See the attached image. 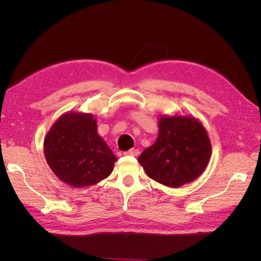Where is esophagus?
<instances>
[{"label":"esophagus","instance_id":"34e87169","mask_svg":"<svg viewBox=\"0 0 261 261\" xmlns=\"http://www.w3.org/2000/svg\"><path fill=\"white\" fill-rule=\"evenodd\" d=\"M138 153H139V151H138V149H129L128 151H126L125 152V154L126 155H133V156H136V155H138Z\"/></svg>","mask_w":261,"mask_h":261}]
</instances>
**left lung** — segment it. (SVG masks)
Returning <instances> with one entry per match:
<instances>
[{"mask_svg":"<svg viewBox=\"0 0 261 261\" xmlns=\"http://www.w3.org/2000/svg\"><path fill=\"white\" fill-rule=\"evenodd\" d=\"M158 126L155 143L138 158L147 175L172 188L198 178L211 156V141L202 123L191 114H163Z\"/></svg>","mask_w":261,"mask_h":261,"instance_id":"8db88e82","label":"left lung"}]
</instances>
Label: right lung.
<instances>
[{"instance_id":"1","label":"right lung","mask_w":261,"mask_h":261,"mask_svg":"<svg viewBox=\"0 0 261 261\" xmlns=\"http://www.w3.org/2000/svg\"><path fill=\"white\" fill-rule=\"evenodd\" d=\"M43 150L54 174L76 188L107 178L117 160L98 134L96 118L80 111H68L54 122L44 136Z\"/></svg>"}]
</instances>
